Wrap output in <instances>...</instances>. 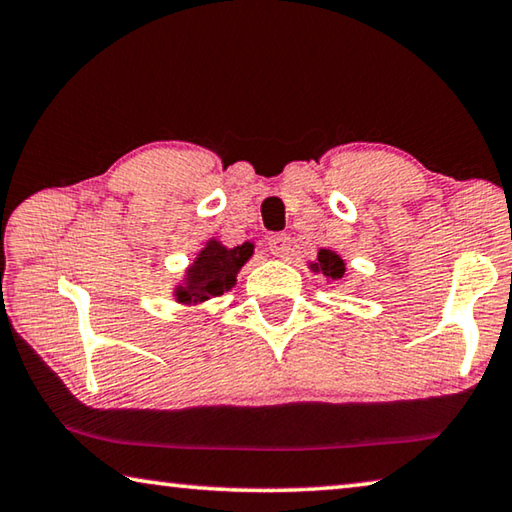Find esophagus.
I'll return each mask as SVG.
<instances>
[{"label":"esophagus","mask_w":512,"mask_h":512,"mask_svg":"<svg viewBox=\"0 0 512 512\" xmlns=\"http://www.w3.org/2000/svg\"><path fill=\"white\" fill-rule=\"evenodd\" d=\"M269 250L275 257H287L291 250V239L289 234H271L269 237Z\"/></svg>","instance_id":"obj_1"}]
</instances>
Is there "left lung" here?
I'll return each mask as SVG.
<instances>
[{
	"label": "left lung",
	"mask_w": 512,
	"mask_h": 512,
	"mask_svg": "<svg viewBox=\"0 0 512 512\" xmlns=\"http://www.w3.org/2000/svg\"><path fill=\"white\" fill-rule=\"evenodd\" d=\"M312 271H316V273L321 271L323 275H326V278L339 280L346 273V264H344V259L335 253V250L323 248V250H319V255H316V262L312 264Z\"/></svg>",
	"instance_id": "8db88e82"
}]
</instances>
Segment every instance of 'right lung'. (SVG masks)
Masks as SVG:
<instances>
[{
  "label": "right lung",
  "instance_id": "obj_1",
  "mask_svg": "<svg viewBox=\"0 0 512 512\" xmlns=\"http://www.w3.org/2000/svg\"><path fill=\"white\" fill-rule=\"evenodd\" d=\"M255 246L250 241L237 248H225L221 241L209 239L193 264L186 269L184 280L175 287V300L182 305H198L209 298L223 296L237 285L241 266L253 257Z\"/></svg>",
  "mask_w": 512,
  "mask_h": 512
}]
</instances>
